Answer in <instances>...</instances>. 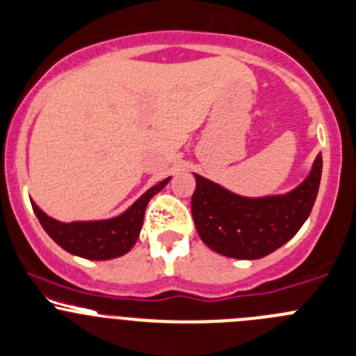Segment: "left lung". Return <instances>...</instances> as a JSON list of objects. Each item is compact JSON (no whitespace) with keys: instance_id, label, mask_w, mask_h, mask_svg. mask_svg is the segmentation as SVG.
<instances>
[{"instance_id":"8db88e82","label":"left lung","mask_w":356,"mask_h":356,"mask_svg":"<svg viewBox=\"0 0 356 356\" xmlns=\"http://www.w3.org/2000/svg\"><path fill=\"white\" fill-rule=\"evenodd\" d=\"M321 155L309 176L285 195L250 199L195 175L192 216L199 238L220 255L262 259L297 234L316 201Z\"/></svg>"}]
</instances>
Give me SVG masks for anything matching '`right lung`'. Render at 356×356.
<instances>
[{
  "instance_id": "1",
  "label": "right lung",
  "mask_w": 356,
  "mask_h": 356,
  "mask_svg": "<svg viewBox=\"0 0 356 356\" xmlns=\"http://www.w3.org/2000/svg\"><path fill=\"white\" fill-rule=\"evenodd\" d=\"M168 181L169 178H165L161 184L154 185L127 211L110 220L64 223L50 218L35 202L31 204L45 232L60 248L83 259L108 260L124 255L133 248L143 225L148 201L161 192Z\"/></svg>"
}]
</instances>
